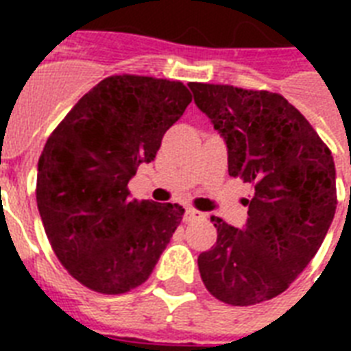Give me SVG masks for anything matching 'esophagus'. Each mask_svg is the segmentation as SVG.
Masks as SVG:
<instances>
[{"mask_svg": "<svg viewBox=\"0 0 351 351\" xmlns=\"http://www.w3.org/2000/svg\"><path fill=\"white\" fill-rule=\"evenodd\" d=\"M202 217V213L200 211H195V209L187 208L186 211H184V222H193L195 219H200Z\"/></svg>", "mask_w": 351, "mask_h": 351, "instance_id": "34e87169", "label": "esophagus"}]
</instances>
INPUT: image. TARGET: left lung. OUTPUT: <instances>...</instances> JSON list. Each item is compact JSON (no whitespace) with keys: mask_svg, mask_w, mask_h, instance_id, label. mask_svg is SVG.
Listing matches in <instances>:
<instances>
[{"mask_svg":"<svg viewBox=\"0 0 351 351\" xmlns=\"http://www.w3.org/2000/svg\"><path fill=\"white\" fill-rule=\"evenodd\" d=\"M228 143V171L250 182L242 231L211 217L217 244L198 256L215 299L253 306L277 297L315 256L337 208L332 151L282 95L189 84Z\"/></svg>","mask_w":351,"mask_h":351,"instance_id":"left-lung-1","label":"left lung"}]
</instances>
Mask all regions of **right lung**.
Masks as SVG:
<instances>
[{"instance_id":"add662e5","label":"right lung","mask_w":351,"mask_h":351,"mask_svg":"<svg viewBox=\"0 0 351 351\" xmlns=\"http://www.w3.org/2000/svg\"><path fill=\"white\" fill-rule=\"evenodd\" d=\"M191 100L182 82L114 74L47 138L36 202L54 255L85 288L104 295L138 288L180 226L182 206L129 198L127 184Z\"/></svg>"}]
</instances>
